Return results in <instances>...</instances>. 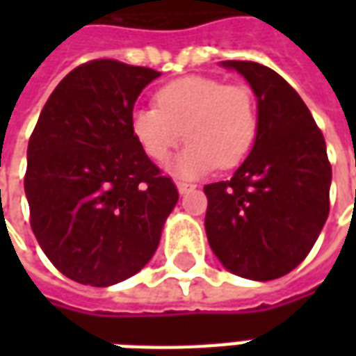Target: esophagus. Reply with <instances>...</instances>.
Masks as SVG:
<instances>
[{
	"label": "esophagus",
	"instance_id": "34e87169",
	"mask_svg": "<svg viewBox=\"0 0 356 356\" xmlns=\"http://www.w3.org/2000/svg\"><path fill=\"white\" fill-rule=\"evenodd\" d=\"M177 188H179V193L185 194L188 193V191H193L194 185L193 183H186V181H177Z\"/></svg>",
	"mask_w": 356,
	"mask_h": 356
}]
</instances>
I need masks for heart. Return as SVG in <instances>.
Listing matches in <instances>:
<instances>
[{
    "mask_svg": "<svg viewBox=\"0 0 356 356\" xmlns=\"http://www.w3.org/2000/svg\"><path fill=\"white\" fill-rule=\"evenodd\" d=\"M257 99L246 83L185 76L156 93V106L133 112L131 131L154 162H165L183 140H191L175 170L194 177L213 168L238 165L257 137Z\"/></svg>",
    "mask_w": 356,
    "mask_h": 356,
    "instance_id": "heart-1",
    "label": "heart"
}]
</instances>
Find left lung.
<instances>
[{"label": "left lung", "mask_w": 356, "mask_h": 356, "mask_svg": "<svg viewBox=\"0 0 356 356\" xmlns=\"http://www.w3.org/2000/svg\"><path fill=\"white\" fill-rule=\"evenodd\" d=\"M257 97V137L229 181L204 186L206 234L231 273L252 280L288 275L328 219L332 165L324 135L298 91L268 66L225 60Z\"/></svg>", "instance_id": "8db88e82"}]
</instances>
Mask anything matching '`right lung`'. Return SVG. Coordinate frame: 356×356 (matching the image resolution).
Instances as JSON below:
<instances>
[{"label":"right lung","instance_id":"obj_1","mask_svg":"<svg viewBox=\"0 0 356 356\" xmlns=\"http://www.w3.org/2000/svg\"><path fill=\"white\" fill-rule=\"evenodd\" d=\"M158 76L114 58L76 66L30 135V227L49 261L76 282L104 288L139 273L179 200L131 131L135 101Z\"/></svg>","mask_w":356,"mask_h":356}]
</instances>
